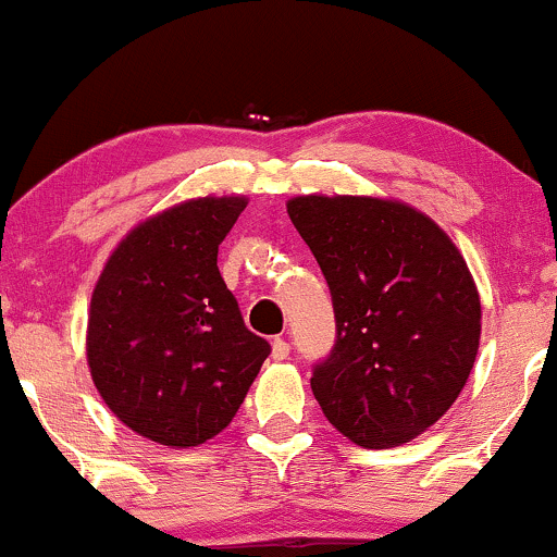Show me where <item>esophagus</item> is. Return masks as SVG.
I'll list each match as a JSON object with an SVG mask.
<instances>
[{
	"mask_svg": "<svg viewBox=\"0 0 557 557\" xmlns=\"http://www.w3.org/2000/svg\"><path fill=\"white\" fill-rule=\"evenodd\" d=\"M290 356V343L283 341V337H274L272 341V359L274 361H285Z\"/></svg>",
	"mask_w": 557,
	"mask_h": 557,
	"instance_id": "1",
	"label": "esophagus"
}]
</instances>
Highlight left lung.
I'll use <instances>...</instances> for the list:
<instances>
[{
	"mask_svg": "<svg viewBox=\"0 0 557 557\" xmlns=\"http://www.w3.org/2000/svg\"><path fill=\"white\" fill-rule=\"evenodd\" d=\"M287 214L322 267L337 341L311 389L350 443L395 447L443 419L474 369L482 300L456 243L398 198L296 196Z\"/></svg>",
	"mask_w": 557,
	"mask_h": 557,
	"instance_id": "8db88e82",
	"label": "left lung"
}]
</instances>
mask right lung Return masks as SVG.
I'll return each mask as SVG.
<instances>
[{
  "mask_svg": "<svg viewBox=\"0 0 557 557\" xmlns=\"http://www.w3.org/2000/svg\"><path fill=\"white\" fill-rule=\"evenodd\" d=\"M246 196H198L146 216L94 285L86 359L127 430L196 447L238 413L270 343L243 324L216 251Z\"/></svg>",
  "mask_w": 557,
  "mask_h": 557,
  "instance_id": "1",
  "label": "right lung"
}]
</instances>
